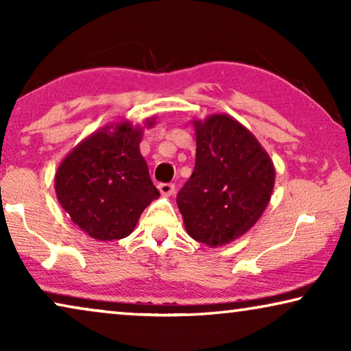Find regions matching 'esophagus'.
Here are the masks:
<instances>
[{
  "mask_svg": "<svg viewBox=\"0 0 351 351\" xmlns=\"http://www.w3.org/2000/svg\"><path fill=\"white\" fill-rule=\"evenodd\" d=\"M158 190H160V193L162 196H171V195H174L176 185L174 184H160L158 185Z\"/></svg>",
  "mask_w": 351,
  "mask_h": 351,
  "instance_id": "1",
  "label": "esophagus"
}]
</instances>
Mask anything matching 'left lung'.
I'll return each instance as SVG.
<instances>
[{
    "label": "left lung",
    "instance_id": "obj_1",
    "mask_svg": "<svg viewBox=\"0 0 351 351\" xmlns=\"http://www.w3.org/2000/svg\"><path fill=\"white\" fill-rule=\"evenodd\" d=\"M193 174L177 195L185 230L219 247L251 230L270 203L275 166L254 134L230 114L195 119Z\"/></svg>",
    "mask_w": 351,
    "mask_h": 351
}]
</instances>
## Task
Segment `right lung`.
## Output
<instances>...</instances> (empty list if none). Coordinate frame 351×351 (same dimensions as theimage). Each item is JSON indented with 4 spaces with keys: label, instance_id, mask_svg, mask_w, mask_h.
<instances>
[{
    "label": "right lung",
    "instance_id": "obj_1",
    "mask_svg": "<svg viewBox=\"0 0 351 351\" xmlns=\"http://www.w3.org/2000/svg\"><path fill=\"white\" fill-rule=\"evenodd\" d=\"M155 119H147L143 128L155 126ZM143 128L129 121L107 124L81 141L57 167V199L90 238L129 237L143 209L160 196L138 148Z\"/></svg>",
    "mask_w": 351,
    "mask_h": 351
}]
</instances>
